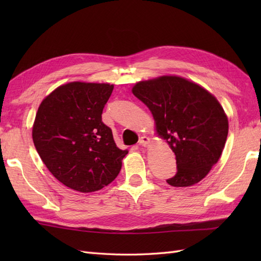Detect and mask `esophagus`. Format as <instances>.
Instances as JSON below:
<instances>
[{"label": "esophagus", "mask_w": 261, "mask_h": 261, "mask_svg": "<svg viewBox=\"0 0 261 261\" xmlns=\"http://www.w3.org/2000/svg\"><path fill=\"white\" fill-rule=\"evenodd\" d=\"M149 143H150V138L147 137V136H143L139 139V142H138V145L140 147H147Z\"/></svg>", "instance_id": "1"}]
</instances>
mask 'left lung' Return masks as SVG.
Listing matches in <instances>:
<instances>
[{"instance_id":"1","label":"left lung","mask_w":261,"mask_h":261,"mask_svg":"<svg viewBox=\"0 0 261 261\" xmlns=\"http://www.w3.org/2000/svg\"><path fill=\"white\" fill-rule=\"evenodd\" d=\"M132 93L150 110L158 136L176 156L177 173L168 184L187 187L201 181L218 163L228 137V118L218 99L178 76L139 82Z\"/></svg>"}]
</instances>
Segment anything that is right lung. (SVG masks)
<instances>
[{
    "instance_id": "right-lung-1",
    "label": "right lung",
    "mask_w": 261,
    "mask_h": 261,
    "mask_svg": "<svg viewBox=\"0 0 261 261\" xmlns=\"http://www.w3.org/2000/svg\"><path fill=\"white\" fill-rule=\"evenodd\" d=\"M113 85L71 82L43 99L32 139L49 171L71 190H101L119 175L127 150L116 147L102 121Z\"/></svg>"
}]
</instances>
